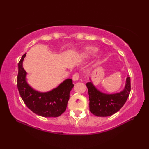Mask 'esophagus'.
Masks as SVG:
<instances>
[{
    "label": "esophagus",
    "instance_id": "esophagus-1",
    "mask_svg": "<svg viewBox=\"0 0 149 149\" xmlns=\"http://www.w3.org/2000/svg\"><path fill=\"white\" fill-rule=\"evenodd\" d=\"M78 79H79V74H78V73H76V74H75L72 76L73 81H77L78 80Z\"/></svg>",
    "mask_w": 149,
    "mask_h": 149
}]
</instances>
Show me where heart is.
I'll use <instances>...</instances> for the list:
<instances>
[{
    "mask_svg": "<svg viewBox=\"0 0 149 149\" xmlns=\"http://www.w3.org/2000/svg\"><path fill=\"white\" fill-rule=\"evenodd\" d=\"M97 48L94 47H86L85 49L84 50V51L82 52V56L84 57H89L93 55V54H95L96 52H97ZM100 58H101V54H99L98 56V60H100Z\"/></svg>",
    "mask_w": 149,
    "mask_h": 149,
    "instance_id": "b5f03b06",
    "label": "heart"
}]
</instances>
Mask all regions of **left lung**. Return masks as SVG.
Returning <instances> with one entry per match:
<instances>
[{"instance_id":"1","label":"left lung","mask_w":149,"mask_h":149,"mask_svg":"<svg viewBox=\"0 0 149 149\" xmlns=\"http://www.w3.org/2000/svg\"><path fill=\"white\" fill-rule=\"evenodd\" d=\"M89 96L90 112L97 116H112L120 110L129 97L131 91L130 77L126 78L125 87L121 91L107 94L97 89L91 81L86 84Z\"/></svg>"}]
</instances>
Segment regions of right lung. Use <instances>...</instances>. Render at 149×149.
Returning a JSON list of instances; mask_svg holds the SVG:
<instances>
[{"mask_svg": "<svg viewBox=\"0 0 149 149\" xmlns=\"http://www.w3.org/2000/svg\"><path fill=\"white\" fill-rule=\"evenodd\" d=\"M25 53L18 63L17 89L22 100L33 112L42 117H58L65 112L74 87L71 79H67L57 87L47 92L34 89L27 81V72L23 67Z\"/></svg>", "mask_w": 149, "mask_h": 149, "instance_id": "add662e5", "label": "right lung"}]
</instances>
